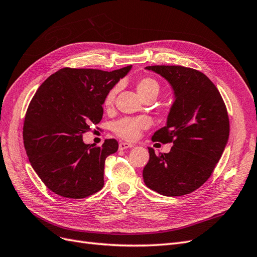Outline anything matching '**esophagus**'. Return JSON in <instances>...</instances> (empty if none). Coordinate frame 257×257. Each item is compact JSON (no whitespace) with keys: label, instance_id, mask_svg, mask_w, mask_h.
<instances>
[{"label":"esophagus","instance_id":"34e87169","mask_svg":"<svg viewBox=\"0 0 257 257\" xmlns=\"http://www.w3.org/2000/svg\"><path fill=\"white\" fill-rule=\"evenodd\" d=\"M134 147L132 144H128V143H120L119 145V150H125V149H128V148H132Z\"/></svg>","mask_w":257,"mask_h":257}]
</instances>
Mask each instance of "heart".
Returning a JSON list of instances; mask_svg holds the SVG:
<instances>
[{
    "label": "heart",
    "instance_id": "heart-1",
    "mask_svg": "<svg viewBox=\"0 0 257 257\" xmlns=\"http://www.w3.org/2000/svg\"><path fill=\"white\" fill-rule=\"evenodd\" d=\"M136 89L138 94L144 99L148 95L158 96L160 92V83L151 78V77H144L138 79L136 83ZM116 93H118V87H114L108 93L104 99V105L106 107L112 106ZM150 125V119L148 116H137V118H123L113 123L114 133L127 141L136 139L141 132Z\"/></svg>",
    "mask_w": 257,
    "mask_h": 257
}]
</instances>
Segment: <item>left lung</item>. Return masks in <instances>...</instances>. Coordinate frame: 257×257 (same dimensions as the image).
<instances>
[{
  "label": "left lung",
  "mask_w": 257,
  "mask_h": 257,
  "mask_svg": "<svg viewBox=\"0 0 257 257\" xmlns=\"http://www.w3.org/2000/svg\"><path fill=\"white\" fill-rule=\"evenodd\" d=\"M161 75L174 90L175 102L166 126L153 142L173 143L168 153L155 154L143 170L145 184L164 196H182L197 190L212 175L226 147L229 119L213 82L196 69L179 65L147 66Z\"/></svg>",
  "instance_id": "8db88e82"
}]
</instances>
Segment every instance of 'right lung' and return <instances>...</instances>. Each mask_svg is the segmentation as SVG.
Here are the masks:
<instances>
[{
  "label": "right lung",
  "mask_w": 257,
  "mask_h": 257,
  "mask_svg": "<svg viewBox=\"0 0 257 257\" xmlns=\"http://www.w3.org/2000/svg\"><path fill=\"white\" fill-rule=\"evenodd\" d=\"M131 68L64 67L36 91L23 123V144L35 173L53 193L81 199L104 186L105 160L118 150V142L93 147L82 135L102 120L106 94Z\"/></svg>",
  "instance_id": "right-lung-1"
}]
</instances>
